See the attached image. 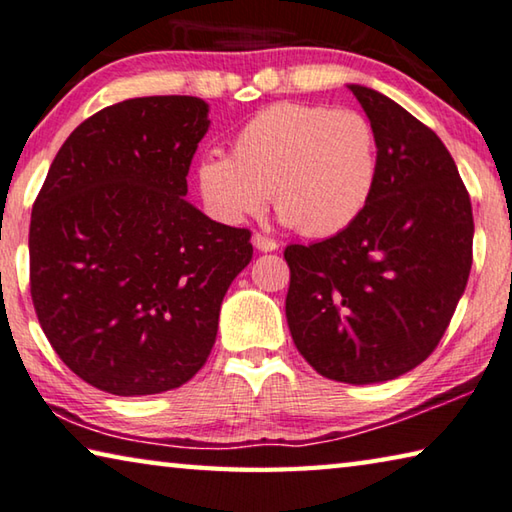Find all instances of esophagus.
<instances>
[{
	"label": "esophagus",
	"mask_w": 512,
	"mask_h": 512,
	"mask_svg": "<svg viewBox=\"0 0 512 512\" xmlns=\"http://www.w3.org/2000/svg\"><path fill=\"white\" fill-rule=\"evenodd\" d=\"M251 242H254V247L258 251H276V249H279V242H276L274 238L263 236V233H254V238H251Z\"/></svg>",
	"instance_id": "1"
}]
</instances>
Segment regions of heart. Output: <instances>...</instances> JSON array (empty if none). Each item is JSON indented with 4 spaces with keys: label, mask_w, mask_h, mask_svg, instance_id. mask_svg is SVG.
Wrapping results in <instances>:
<instances>
[{
    "label": "heart",
    "mask_w": 512,
    "mask_h": 512,
    "mask_svg": "<svg viewBox=\"0 0 512 512\" xmlns=\"http://www.w3.org/2000/svg\"><path fill=\"white\" fill-rule=\"evenodd\" d=\"M379 179V136L363 113L320 104H274L242 124L231 156L197 167L215 217L258 215L272 192L281 220L308 238L345 231L370 204Z\"/></svg>",
    "instance_id": "heart-1"
}]
</instances>
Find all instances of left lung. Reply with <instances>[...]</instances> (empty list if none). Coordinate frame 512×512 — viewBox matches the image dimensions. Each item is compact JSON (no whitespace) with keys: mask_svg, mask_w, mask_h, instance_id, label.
Returning <instances> with one entry per match:
<instances>
[{"mask_svg":"<svg viewBox=\"0 0 512 512\" xmlns=\"http://www.w3.org/2000/svg\"><path fill=\"white\" fill-rule=\"evenodd\" d=\"M349 90L379 136V179L345 231L286 247V317L315 372L367 385L438 347L472 270L474 217L442 140L381 92Z\"/></svg>","mask_w":512,"mask_h":512,"instance_id":"left-lung-1","label":"left lung"}]
</instances>
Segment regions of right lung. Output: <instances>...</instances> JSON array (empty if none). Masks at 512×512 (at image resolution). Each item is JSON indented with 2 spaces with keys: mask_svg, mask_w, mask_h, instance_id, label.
<instances>
[{
  "mask_svg": "<svg viewBox=\"0 0 512 512\" xmlns=\"http://www.w3.org/2000/svg\"><path fill=\"white\" fill-rule=\"evenodd\" d=\"M199 97H138L88 117L58 149L31 211V299L70 370L117 397L174 390L215 345L251 233L190 204L206 136Z\"/></svg>",
  "mask_w": 512,
  "mask_h": 512,
  "instance_id": "add662e5",
  "label": "right lung"
}]
</instances>
